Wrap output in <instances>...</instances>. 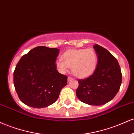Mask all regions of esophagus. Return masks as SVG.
I'll return each instance as SVG.
<instances>
[{
    "label": "esophagus",
    "mask_w": 134,
    "mask_h": 134,
    "mask_svg": "<svg viewBox=\"0 0 134 134\" xmlns=\"http://www.w3.org/2000/svg\"><path fill=\"white\" fill-rule=\"evenodd\" d=\"M73 80V78H71V77H68V81H70L71 80Z\"/></svg>",
    "instance_id": "obj_1"
}]
</instances>
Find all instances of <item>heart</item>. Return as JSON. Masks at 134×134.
<instances>
[{
	"label": "heart",
	"mask_w": 134,
	"mask_h": 134,
	"mask_svg": "<svg viewBox=\"0 0 134 134\" xmlns=\"http://www.w3.org/2000/svg\"><path fill=\"white\" fill-rule=\"evenodd\" d=\"M62 59L56 61L58 70L64 73L68 68H71L73 73L80 78L91 76L98 63L97 53L92 48L68 50L63 54Z\"/></svg>",
	"instance_id": "heart-1"
}]
</instances>
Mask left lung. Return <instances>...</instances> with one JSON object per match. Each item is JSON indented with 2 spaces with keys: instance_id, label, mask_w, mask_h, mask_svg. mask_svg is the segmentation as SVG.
Masks as SVG:
<instances>
[{
  "instance_id": "left-lung-1",
  "label": "left lung",
  "mask_w": 134,
  "mask_h": 134,
  "mask_svg": "<svg viewBox=\"0 0 134 134\" xmlns=\"http://www.w3.org/2000/svg\"><path fill=\"white\" fill-rule=\"evenodd\" d=\"M98 64L92 75L78 80L76 95L83 103L90 105H104L111 101L119 92L122 73L118 61L107 49L95 44Z\"/></svg>"
}]
</instances>
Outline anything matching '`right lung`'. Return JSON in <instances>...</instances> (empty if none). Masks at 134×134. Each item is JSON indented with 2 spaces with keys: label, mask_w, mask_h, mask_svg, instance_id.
Here are the masks:
<instances>
[{
  "label": "right lung",
  "mask_w": 134,
  "mask_h": 134,
  "mask_svg": "<svg viewBox=\"0 0 134 134\" xmlns=\"http://www.w3.org/2000/svg\"><path fill=\"white\" fill-rule=\"evenodd\" d=\"M59 52L57 48L37 46L20 58L14 72V85L24 104L41 108L58 100L68 78L56 70Z\"/></svg>",
  "instance_id": "right-lung-1"
}]
</instances>
